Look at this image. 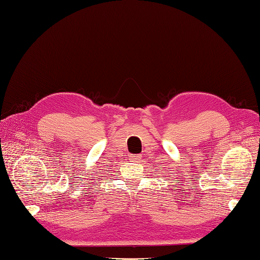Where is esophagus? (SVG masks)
Returning a JSON list of instances; mask_svg holds the SVG:
<instances>
[{"instance_id": "34e87169", "label": "esophagus", "mask_w": 260, "mask_h": 260, "mask_svg": "<svg viewBox=\"0 0 260 260\" xmlns=\"http://www.w3.org/2000/svg\"><path fill=\"white\" fill-rule=\"evenodd\" d=\"M130 159L137 161V160L140 159V156L139 155H130Z\"/></svg>"}]
</instances>
